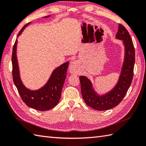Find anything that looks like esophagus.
<instances>
[{"label":"esophagus","mask_w":146,"mask_h":146,"mask_svg":"<svg viewBox=\"0 0 146 146\" xmlns=\"http://www.w3.org/2000/svg\"><path fill=\"white\" fill-rule=\"evenodd\" d=\"M69 70H70V73L71 74H75V75H77L78 74V70H77V63L75 61H71L70 67H69Z\"/></svg>","instance_id":"34e87169"}]
</instances>
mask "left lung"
<instances>
[{
  "label": "left lung",
  "mask_w": 146,
  "mask_h": 146,
  "mask_svg": "<svg viewBox=\"0 0 146 146\" xmlns=\"http://www.w3.org/2000/svg\"><path fill=\"white\" fill-rule=\"evenodd\" d=\"M116 38L122 40L125 48V56L120 75L115 86L108 92L99 94L87 77H80L82 95L85 104L98 111L112 109L120 103L132 81L135 64V48L129 33L121 24H119Z\"/></svg>",
  "instance_id": "8db88e82"
}]
</instances>
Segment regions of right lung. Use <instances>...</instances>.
<instances>
[{
	"label": "right lung",
	"mask_w": 146,
	"mask_h": 146,
	"mask_svg": "<svg viewBox=\"0 0 146 146\" xmlns=\"http://www.w3.org/2000/svg\"><path fill=\"white\" fill-rule=\"evenodd\" d=\"M49 17L50 15L45 16L44 18H48ZM30 23L31 22L28 23L22 28L18 37ZM17 45L18 39H16L13 49V77L14 85L22 100L28 107L36 110L44 111L52 109L58 104L61 98L62 88L66 76L69 62H66L55 68L44 85L38 89L31 90L26 87L21 80L17 57Z\"/></svg>",
	"instance_id": "obj_1"
}]
</instances>
